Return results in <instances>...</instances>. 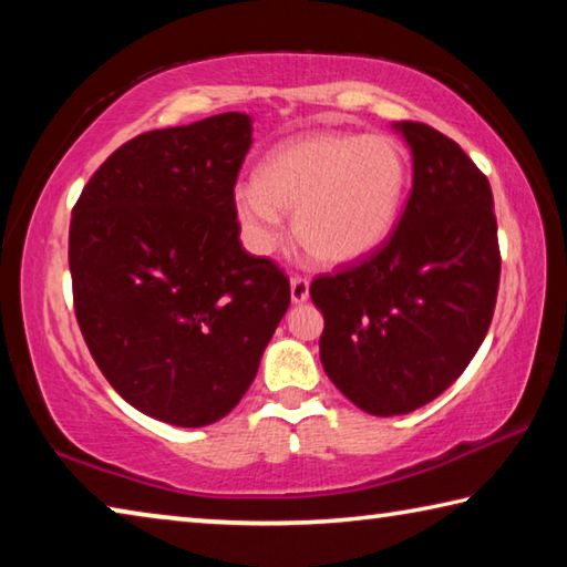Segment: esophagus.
Instances as JSON below:
<instances>
[{"label":"esophagus","instance_id":"esophagus-1","mask_svg":"<svg viewBox=\"0 0 567 567\" xmlns=\"http://www.w3.org/2000/svg\"><path fill=\"white\" fill-rule=\"evenodd\" d=\"M290 297H292L295 305L307 302V297H310V280H307V277H302V275H292Z\"/></svg>","mask_w":567,"mask_h":567}]
</instances>
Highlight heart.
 I'll return each mask as SVG.
<instances>
[{"instance_id": "b5f03b06", "label": "heart", "mask_w": 567, "mask_h": 567, "mask_svg": "<svg viewBox=\"0 0 567 567\" xmlns=\"http://www.w3.org/2000/svg\"><path fill=\"white\" fill-rule=\"evenodd\" d=\"M410 179L408 155L388 134L302 132L267 152L255 182L233 192L245 245L267 255L282 239V209H295V235L320 265H350L385 243Z\"/></svg>"}]
</instances>
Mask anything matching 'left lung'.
<instances>
[{
	"instance_id": "obj_1",
	"label": "left lung",
	"mask_w": 567,
	"mask_h": 567,
	"mask_svg": "<svg viewBox=\"0 0 567 567\" xmlns=\"http://www.w3.org/2000/svg\"><path fill=\"white\" fill-rule=\"evenodd\" d=\"M395 130L412 155L398 229L360 265L310 285L324 372L378 417L427 405L463 375L501 285L491 182L443 132L420 122Z\"/></svg>"
}]
</instances>
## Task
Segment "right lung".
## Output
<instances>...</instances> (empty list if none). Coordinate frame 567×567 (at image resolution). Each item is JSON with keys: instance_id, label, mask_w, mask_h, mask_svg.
Listing matches in <instances>:
<instances>
[{"instance_id": "add662e5", "label": "right lung", "mask_w": 567, "mask_h": 567, "mask_svg": "<svg viewBox=\"0 0 567 567\" xmlns=\"http://www.w3.org/2000/svg\"><path fill=\"white\" fill-rule=\"evenodd\" d=\"M252 117L145 132L112 152L72 209L74 312L120 395L177 427L225 417L252 385L290 282L239 243L237 172Z\"/></svg>"}]
</instances>
